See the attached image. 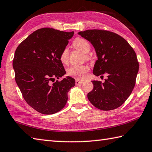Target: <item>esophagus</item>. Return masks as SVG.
<instances>
[{
	"instance_id": "esophagus-1",
	"label": "esophagus",
	"mask_w": 152,
	"mask_h": 152,
	"mask_svg": "<svg viewBox=\"0 0 152 152\" xmlns=\"http://www.w3.org/2000/svg\"><path fill=\"white\" fill-rule=\"evenodd\" d=\"M83 81H82V80H76L75 81V84L77 85V86H78V85H80V84H81V83H83Z\"/></svg>"
}]
</instances>
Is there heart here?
I'll use <instances>...</instances> for the list:
<instances>
[{
  "label": "heart",
  "mask_w": 152,
  "mask_h": 152,
  "mask_svg": "<svg viewBox=\"0 0 152 152\" xmlns=\"http://www.w3.org/2000/svg\"><path fill=\"white\" fill-rule=\"evenodd\" d=\"M74 47L77 49L81 50L85 54H88L90 50H91V46L88 42L85 39L78 38L75 40L73 42ZM60 61L61 62L65 64L69 61V52L67 49H64L60 55ZM89 69L86 66H73L69 68L67 70V74L69 75L74 77L75 78L78 79H83L86 76L87 73L88 72Z\"/></svg>",
  "instance_id": "obj_1"
}]
</instances>
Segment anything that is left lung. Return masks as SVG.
Wrapping results in <instances>:
<instances>
[{
	"label": "left lung",
	"mask_w": 152,
	"mask_h": 152,
	"mask_svg": "<svg viewBox=\"0 0 152 152\" xmlns=\"http://www.w3.org/2000/svg\"><path fill=\"white\" fill-rule=\"evenodd\" d=\"M78 34L91 42L96 52L93 73L107 74L104 83L92 81L94 89L87 94L89 102L103 111L120 107L131 95L139 71L134 50L123 37L110 31L93 29Z\"/></svg>",
	"instance_id": "obj_1"
}]
</instances>
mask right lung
Returning a JSON list of instances; mask_svg holds the SVG:
<instances>
[{"mask_svg": "<svg viewBox=\"0 0 152 152\" xmlns=\"http://www.w3.org/2000/svg\"><path fill=\"white\" fill-rule=\"evenodd\" d=\"M74 32L42 28L33 32L15 50L12 66L15 81L26 102L42 114H53L65 107L75 80L66 74L60 55ZM54 82V81H53Z\"/></svg>", "mask_w": 152, "mask_h": 152, "instance_id": "add662e5", "label": "right lung"}]
</instances>
